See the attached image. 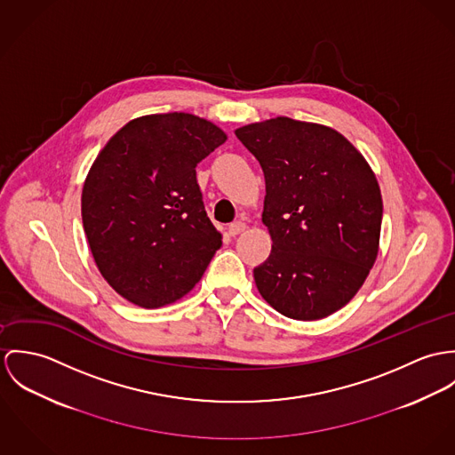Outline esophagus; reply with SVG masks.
Wrapping results in <instances>:
<instances>
[{
  "mask_svg": "<svg viewBox=\"0 0 455 455\" xmlns=\"http://www.w3.org/2000/svg\"><path fill=\"white\" fill-rule=\"evenodd\" d=\"M246 230V225L243 223V221H235V223H232V225H228V234L230 235H239V234H243Z\"/></svg>",
  "mask_w": 455,
  "mask_h": 455,
  "instance_id": "esophagus-1",
  "label": "esophagus"
}]
</instances>
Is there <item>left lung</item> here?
I'll return each instance as SVG.
<instances>
[{
	"label": "left lung",
	"mask_w": 455,
	"mask_h": 455,
	"mask_svg": "<svg viewBox=\"0 0 455 455\" xmlns=\"http://www.w3.org/2000/svg\"><path fill=\"white\" fill-rule=\"evenodd\" d=\"M235 136L265 176L272 251L252 270L259 295L299 321L337 312L379 254L382 196L371 167L340 132L312 122L277 116Z\"/></svg>",
	"instance_id": "obj_1"
}]
</instances>
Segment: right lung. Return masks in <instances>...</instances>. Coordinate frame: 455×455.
<instances>
[{"mask_svg":"<svg viewBox=\"0 0 455 455\" xmlns=\"http://www.w3.org/2000/svg\"><path fill=\"white\" fill-rule=\"evenodd\" d=\"M227 141L190 113L125 124L94 160L82 220L94 261L125 300L156 308L185 297L221 248L204 209L196 167Z\"/></svg>","mask_w":455,"mask_h":455,"instance_id":"add662e5","label":"right lung"}]
</instances>
